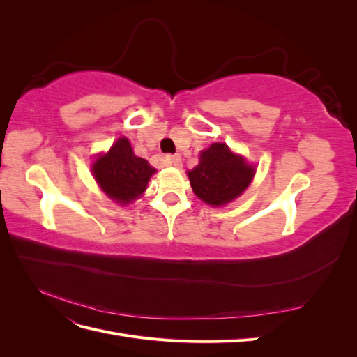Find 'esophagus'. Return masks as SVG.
<instances>
[{
    "instance_id": "34e87169",
    "label": "esophagus",
    "mask_w": 357,
    "mask_h": 357,
    "mask_svg": "<svg viewBox=\"0 0 357 357\" xmlns=\"http://www.w3.org/2000/svg\"><path fill=\"white\" fill-rule=\"evenodd\" d=\"M164 160H165V164L169 167H176V168L181 167V156L180 155H167Z\"/></svg>"
}]
</instances>
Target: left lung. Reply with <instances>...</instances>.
Instances as JSON below:
<instances>
[{"label":"left lung","mask_w":357,"mask_h":357,"mask_svg":"<svg viewBox=\"0 0 357 357\" xmlns=\"http://www.w3.org/2000/svg\"><path fill=\"white\" fill-rule=\"evenodd\" d=\"M195 195L210 205L228 204L250 185L255 168L232 153L225 143H214L201 152L199 164L188 171Z\"/></svg>","instance_id":"left-lung-1"}]
</instances>
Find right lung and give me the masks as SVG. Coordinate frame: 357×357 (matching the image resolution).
Masks as SVG:
<instances>
[{"mask_svg":"<svg viewBox=\"0 0 357 357\" xmlns=\"http://www.w3.org/2000/svg\"><path fill=\"white\" fill-rule=\"evenodd\" d=\"M93 177L112 199L129 204L146 190L156 171L143 158L134 155L126 138H119L109 153L100 156L92 167Z\"/></svg>","mask_w":357,"mask_h":357,"instance_id":"right-lung-1","label":"right lung"}]
</instances>
